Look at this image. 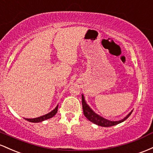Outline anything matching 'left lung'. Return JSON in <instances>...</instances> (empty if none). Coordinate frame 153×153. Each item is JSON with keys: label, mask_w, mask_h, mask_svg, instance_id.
I'll return each mask as SVG.
<instances>
[{"label": "left lung", "mask_w": 153, "mask_h": 153, "mask_svg": "<svg viewBox=\"0 0 153 153\" xmlns=\"http://www.w3.org/2000/svg\"><path fill=\"white\" fill-rule=\"evenodd\" d=\"M82 108H83V112L84 115L85 116V117L90 121L91 122H92L95 124L98 125V126H103V127H109V126H113L115 125H117L118 123L123 122L125 120L127 119L128 116L131 115L132 113V111L128 114L126 117H124L123 119L119 120V121H110V120L106 119L102 116H100V115L97 114L95 111H93L90 106L88 105V104L86 102L85 97L83 95H82Z\"/></svg>", "instance_id": "obj_1"}]
</instances>
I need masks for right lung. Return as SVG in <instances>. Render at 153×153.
<instances>
[{
  "label": "right lung",
  "mask_w": 153,
  "mask_h": 153,
  "mask_svg": "<svg viewBox=\"0 0 153 153\" xmlns=\"http://www.w3.org/2000/svg\"><path fill=\"white\" fill-rule=\"evenodd\" d=\"M58 105H57V106H56V107L52 111H51V112L48 113V114L44 115V116H39V117L35 118H25V119L27 120L28 121H30V122H32V123L42 122V121H45V120L49 119V118L53 117L58 111Z\"/></svg>",
  "instance_id": "obj_1"
}]
</instances>
